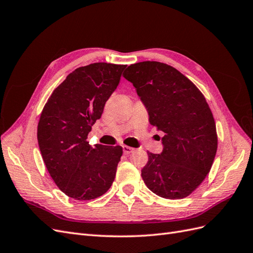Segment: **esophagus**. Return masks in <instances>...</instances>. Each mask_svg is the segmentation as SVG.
Instances as JSON below:
<instances>
[{
  "mask_svg": "<svg viewBox=\"0 0 253 253\" xmlns=\"http://www.w3.org/2000/svg\"><path fill=\"white\" fill-rule=\"evenodd\" d=\"M122 150H124V153L126 155H127V154H131V153L134 151V149L133 148H131V147H127V145H124V147H122Z\"/></svg>",
  "mask_w": 253,
  "mask_h": 253,
  "instance_id": "esophagus-1",
  "label": "esophagus"
}]
</instances>
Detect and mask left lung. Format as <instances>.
Instances as JSON below:
<instances>
[{"label":"left lung","mask_w":253,"mask_h":253,"mask_svg":"<svg viewBox=\"0 0 253 253\" xmlns=\"http://www.w3.org/2000/svg\"><path fill=\"white\" fill-rule=\"evenodd\" d=\"M124 77L136 88L150 124L165 133L163 152H148L144 183L168 200L187 197L208 175L216 154V126L208 103L192 82L165 63L132 64Z\"/></svg>","instance_id":"8db88e82"}]
</instances>
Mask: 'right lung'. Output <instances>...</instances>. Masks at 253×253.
<instances>
[{"instance_id":"add662e5","label":"right lung","mask_w":253,"mask_h":253,"mask_svg":"<svg viewBox=\"0 0 253 253\" xmlns=\"http://www.w3.org/2000/svg\"><path fill=\"white\" fill-rule=\"evenodd\" d=\"M126 65L93 63L67 76L52 91L38 125L44 164L58 188L74 200L103 195L116 176L122 148L86 141Z\"/></svg>"}]
</instances>
